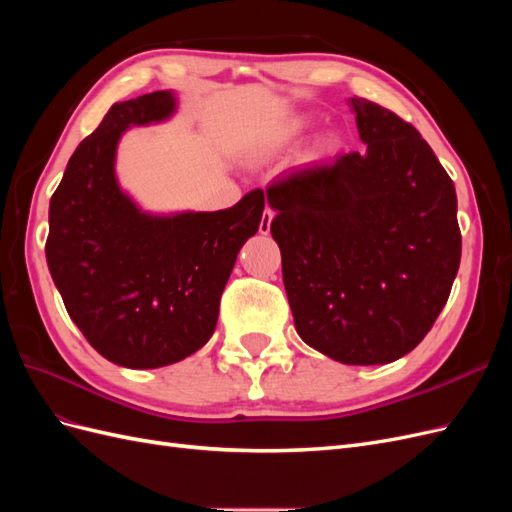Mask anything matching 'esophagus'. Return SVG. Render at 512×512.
I'll use <instances>...</instances> for the list:
<instances>
[{"instance_id": "esophagus-1", "label": "esophagus", "mask_w": 512, "mask_h": 512, "mask_svg": "<svg viewBox=\"0 0 512 512\" xmlns=\"http://www.w3.org/2000/svg\"><path fill=\"white\" fill-rule=\"evenodd\" d=\"M271 222H273V211L267 207L265 213H262V220H260V226H258L260 235H269V232H271Z\"/></svg>"}]
</instances>
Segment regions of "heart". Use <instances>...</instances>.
Segmentation results:
<instances>
[{"label": "heart", "instance_id": "b5f03b06", "mask_svg": "<svg viewBox=\"0 0 512 512\" xmlns=\"http://www.w3.org/2000/svg\"><path fill=\"white\" fill-rule=\"evenodd\" d=\"M314 121H316L314 115H309V113H301V115L290 117V119L284 123V126L269 138V145H271V147H282V145H286V143L297 141V138H301L309 128L314 126ZM320 147H322L324 151H335V149L339 147L337 134H333V132L324 134V136L320 138Z\"/></svg>", "mask_w": 512, "mask_h": 512}]
</instances>
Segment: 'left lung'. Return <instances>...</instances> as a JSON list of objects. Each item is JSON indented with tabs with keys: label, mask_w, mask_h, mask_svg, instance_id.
I'll list each match as a JSON object with an SVG mask.
<instances>
[{
	"label": "left lung",
	"mask_w": 512,
	"mask_h": 512,
	"mask_svg": "<svg viewBox=\"0 0 512 512\" xmlns=\"http://www.w3.org/2000/svg\"><path fill=\"white\" fill-rule=\"evenodd\" d=\"M350 108L365 149L275 177L271 235L303 342L346 365H384L421 344L451 294L457 194L410 123L365 98Z\"/></svg>",
	"instance_id": "obj_1"
}]
</instances>
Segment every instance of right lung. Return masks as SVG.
<instances>
[{
	"instance_id": "1",
	"label": "right lung",
	"mask_w": 512,
	"mask_h": 512,
	"mask_svg": "<svg viewBox=\"0 0 512 512\" xmlns=\"http://www.w3.org/2000/svg\"><path fill=\"white\" fill-rule=\"evenodd\" d=\"M177 113L175 91L117 102L76 147L49 207L46 262L64 305L104 359L130 369L183 361L215 331L220 297L265 194L222 211L149 213L121 190L117 145Z\"/></svg>"
}]
</instances>
